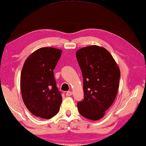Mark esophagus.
I'll return each instance as SVG.
<instances>
[{"instance_id":"obj_1","label":"esophagus","mask_w":146,"mask_h":146,"mask_svg":"<svg viewBox=\"0 0 146 146\" xmlns=\"http://www.w3.org/2000/svg\"><path fill=\"white\" fill-rule=\"evenodd\" d=\"M66 96H70L72 95V92L70 91H68L66 93Z\"/></svg>"}]
</instances>
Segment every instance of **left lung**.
<instances>
[{
  "label": "left lung",
  "instance_id": "left-lung-1",
  "mask_svg": "<svg viewBox=\"0 0 146 146\" xmlns=\"http://www.w3.org/2000/svg\"><path fill=\"white\" fill-rule=\"evenodd\" d=\"M76 56L82 74L84 92L83 101L77 104L78 111L86 118L98 120L116 97L119 68L111 54L97 45L82 48Z\"/></svg>",
  "mask_w": 146,
  "mask_h": 146
}]
</instances>
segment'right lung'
Here are the masks:
<instances>
[{"label": "right lung", "instance_id": "add662e5", "mask_svg": "<svg viewBox=\"0 0 146 146\" xmlns=\"http://www.w3.org/2000/svg\"><path fill=\"white\" fill-rule=\"evenodd\" d=\"M62 52L52 47L40 48L24 63L21 78L22 98L35 116L50 119L59 111L62 97L56 87L53 70Z\"/></svg>", "mask_w": 146, "mask_h": 146}]
</instances>
